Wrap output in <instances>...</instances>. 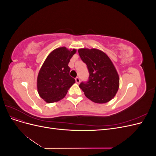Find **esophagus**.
Masks as SVG:
<instances>
[{
  "mask_svg": "<svg viewBox=\"0 0 156 156\" xmlns=\"http://www.w3.org/2000/svg\"><path fill=\"white\" fill-rule=\"evenodd\" d=\"M75 81H76V83H77V84H79V83H80V81H81V80H80V78L79 77H76L75 78Z\"/></svg>",
  "mask_w": 156,
  "mask_h": 156,
  "instance_id": "34e87169",
  "label": "esophagus"
}]
</instances>
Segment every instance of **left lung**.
<instances>
[{"label":"left lung","mask_w":156,"mask_h":156,"mask_svg":"<svg viewBox=\"0 0 156 156\" xmlns=\"http://www.w3.org/2000/svg\"><path fill=\"white\" fill-rule=\"evenodd\" d=\"M78 52L89 72L88 81L80 84V88L94 103L111 101L118 92L120 80L112 61L104 52L97 49H79Z\"/></svg>","instance_id":"obj_1"}]
</instances>
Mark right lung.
I'll list each match as a JSON object with an SVG mask.
<instances>
[{
  "label": "right lung",
  "instance_id": "add662e5",
  "mask_svg": "<svg viewBox=\"0 0 156 156\" xmlns=\"http://www.w3.org/2000/svg\"><path fill=\"white\" fill-rule=\"evenodd\" d=\"M75 53L76 49L62 47L52 51L44 61L37 75V88L40 96L47 103L62 100L75 83L69 75L68 66Z\"/></svg>",
  "mask_w": 156,
  "mask_h": 156
}]
</instances>
